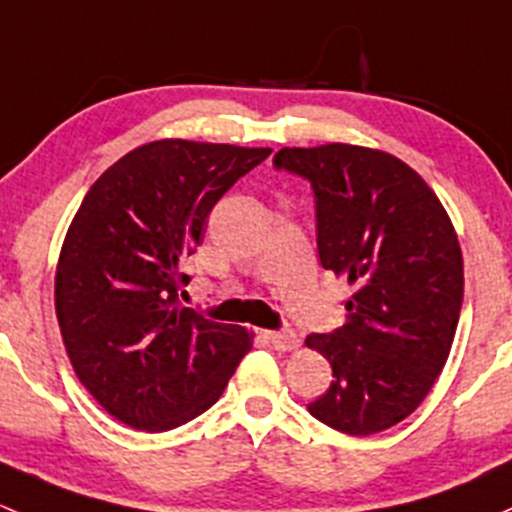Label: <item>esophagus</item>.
I'll list each match as a JSON object with an SVG mask.
<instances>
[{
    "label": "esophagus",
    "mask_w": 512,
    "mask_h": 512,
    "mask_svg": "<svg viewBox=\"0 0 512 512\" xmlns=\"http://www.w3.org/2000/svg\"><path fill=\"white\" fill-rule=\"evenodd\" d=\"M266 337H268V342H271V345L281 352H291L298 347V335L291 333V330H281V333L271 330V333H266Z\"/></svg>",
    "instance_id": "34e87169"
}]
</instances>
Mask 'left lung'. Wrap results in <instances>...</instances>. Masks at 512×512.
<instances>
[{"instance_id":"8db88e82","label":"left lung","mask_w":512,"mask_h":512,"mask_svg":"<svg viewBox=\"0 0 512 512\" xmlns=\"http://www.w3.org/2000/svg\"><path fill=\"white\" fill-rule=\"evenodd\" d=\"M276 167L315 189L323 268L352 286L345 325L305 345L333 367L308 412L350 436L407 419L449 360L463 303V256L434 189L407 162L347 142L283 147Z\"/></svg>"}]
</instances>
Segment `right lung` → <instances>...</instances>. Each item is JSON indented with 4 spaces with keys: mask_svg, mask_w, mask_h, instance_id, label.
I'll list each match as a JSON object with an SVG mask.
<instances>
[{
    "mask_svg": "<svg viewBox=\"0 0 512 512\" xmlns=\"http://www.w3.org/2000/svg\"><path fill=\"white\" fill-rule=\"evenodd\" d=\"M268 155L152 140L83 197L56 263V318L78 382L125 426L170 431L207 412L254 345L241 325L182 308L179 291L214 204Z\"/></svg>",
    "mask_w": 512,
    "mask_h": 512,
    "instance_id": "1",
    "label": "right lung"
}]
</instances>
